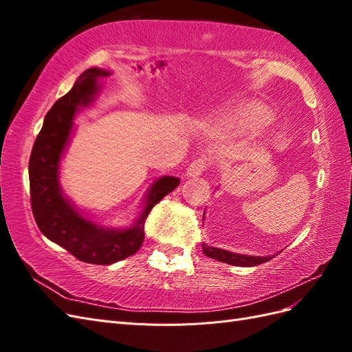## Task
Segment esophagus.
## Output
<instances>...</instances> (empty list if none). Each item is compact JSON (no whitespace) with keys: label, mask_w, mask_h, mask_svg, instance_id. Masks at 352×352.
Returning <instances> with one entry per match:
<instances>
[{"label":"esophagus","mask_w":352,"mask_h":352,"mask_svg":"<svg viewBox=\"0 0 352 352\" xmlns=\"http://www.w3.org/2000/svg\"><path fill=\"white\" fill-rule=\"evenodd\" d=\"M207 167H208V158H206V157H197L194 162L189 164V167L186 170V175L189 177H197L202 172H204Z\"/></svg>","instance_id":"34e87169"}]
</instances>
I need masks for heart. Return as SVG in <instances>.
Wrapping results in <instances>:
<instances>
[{
  "label": "heart",
  "instance_id": "obj_1",
  "mask_svg": "<svg viewBox=\"0 0 352 352\" xmlns=\"http://www.w3.org/2000/svg\"><path fill=\"white\" fill-rule=\"evenodd\" d=\"M265 120V116L257 110V109H251L248 111H245L243 116L238 122H233L232 127H254V126H258Z\"/></svg>",
  "mask_w": 352,
  "mask_h": 352
}]
</instances>
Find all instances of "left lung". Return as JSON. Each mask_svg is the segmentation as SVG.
<instances>
[{
    "label": "left lung",
    "mask_w": 352,
    "mask_h": 352,
    "mask_svg": "<svg viewBox=\"0 0 352 352\" xmlns=\"http://www.w3.org/2000/svg\"><path fill=\"white\" fill-rule=\"evenodd\" d=\"M202 252H204L210 258H214L217 261L228 263L232 265H239V267H252V265H258L261 263H265L273 258V257H252V255L233 254L226 250L207 247L204 243H202Z\"/></svg>",
    "instance_id": "8db88e82"
}]
</instances>
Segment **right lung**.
I'll return each mask as SVG.
<instances>
[{
    "label": "right lung",
    "instance_id": "obj_1",
    "mask_svg": "<svg viewBox=\"0 0 352 352\" xmlns=\"http://www.w3.org/2000/svg\"><path fill=\"white\" fill-rule=\"evenodd\" d=\"M102 69H88L78 78L70 92L47 113L29 158L30 206L39 230L67 250L73 257L89 264H113L131 257L144 242L145 220L157 202L177 188V177L158 179L148 192L145 208L131 229L113 230L94 225L82 217L58 186V163L69 141L73 117L79 105H88L97 91V82L109 76Z\"/></svg>",
    "mask_w": 352,
    "mask_h": 352
}]
</instances>
